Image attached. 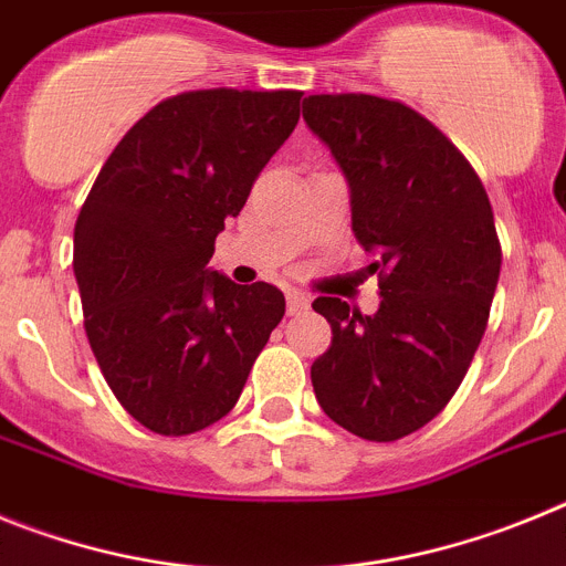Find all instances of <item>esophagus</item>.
<instances>
[{
  "mask_svg": "<svg viewBox=\"0 0 566 566\" xmlns=\"http://www.w3.org/2000/svg\"><path fill=\"white\" fill-rule=\"evenodd\" d=\"M308 294L306 292H297V289H292V292L286 294V308L292 317H297V314H306L308 312Z\"/></svg>",
  "mask_w": 566,
  "mask_h": 566,
  "instance_id": "obj_1",
  "label": "esophagus"
}]
</instances>
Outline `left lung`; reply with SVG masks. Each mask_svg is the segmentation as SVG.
Segmentation results:
<instances>
[{
  "mask_svg": "<svg viewBox=\"0 0 566 566\" xmlns=\"http://www.w3.org/2000/svg\"><path fill=\"white\" fill-rule=\"evenodd\" d=\"M303 118L352 187V229L377 252V314L317 297L332 345L312 365L328 419L368 442L419 431L451 402L484 337L502 269L476 169L397 98L319 93Z\"/></svg>",
  "mask_w": 566,
  "mask_h": 566,
  "instance_id": "1",
  "label": "left lung"
}]
</instances>
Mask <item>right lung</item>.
Returning <instances> with one entry per match:
<instances>
[{"label": "right lung", "mask_w": 566, "mask_h": 566, "mask_svg": "<svg viewBox=\"0 0 566 566\" xmlns=\"http://www.w3.org/2000/svg\"><path fill=\"white\" fill-rule=\"evenodd\" d=\"M300 90H189L104 161L76 221L84 332L124 411L161 437L227 417L286 314L269 283L209 272L214 238L292 135Z\"/></svg>", "instance_id": "obj_1"}]
</instances>
